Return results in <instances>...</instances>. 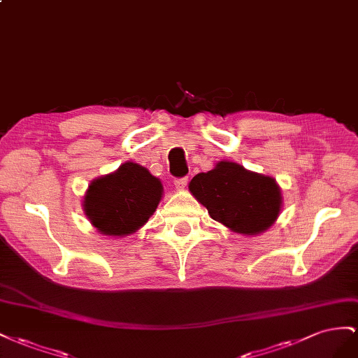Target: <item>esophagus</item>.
I'll return each mask as SVG.
<instances>
[{"label":"esophagus","mask_w":358,"mask_h":358,"mask_svg":"<svg viewBox=\"0 0 358 358\" xmlns=\"http://www.w3.org/2000/svg\"><path fill=\"white\" fill-rule=\"evenodd\" d=\"M189 180L185 177V178H177L176 181H173V185H176V189L177 190H185L186 186H187Z\"/></svg>","instance_id":"1"}]
</instances>
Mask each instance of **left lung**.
<instances>
[{"instance_id":"1","label":"left lung","mask_w":358,"mask_h":358,"mask_svg":"<svg viewBox=\"0 0 358 358\" xmlns=\"http://www.w3.org/2000/svg\"><path fill=\"white\" fill-rule=\"evenodd\" d=\"M189 190L211 219L241 236H258L273 227L283 206L275 178L222 160L189 182Z\"/></svg>"}]
</instances>
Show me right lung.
Masks as SVG:
<instances>
[{"instance_id": "add662e5", "label": "right lung", "mask_w": 358, "mask_h": 358, "mask_svg": "<svg viewBox=\"0 0 358 358\" xmlns=\"http://www.w3.org/2000/svg\"><path fill=\"white\" fill-rule=\"evenodd\" d=\"M162 198V181L139 163L126 162L90 182L83 210L97 232L126 237L144 227Z\"/></svg>"}]
</instances>
